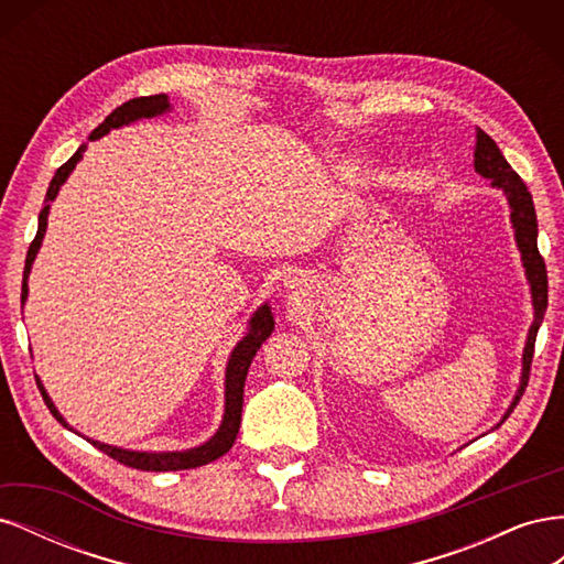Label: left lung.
Segmentation results:
<instances>
[{"instance_id": "8db88e82", "label": "left lung", "mask_w": 564, "mask_h": 564, "mask_svg": "<svg viewBox=\"0 0 564 564\" xmlns=\"http://www.w3.org/2000/svg\"><path fill=\"white\" fill-rule=\"evenodd\" d=\"M475 172L485 176V178H491V185L501 187V191L508 197L510 218H513V228H516V240H518V247L522 251V263H524V270H527L529 284H532V296H534L536 317H534L532 329H529V340H527V348H524V360H522L524 369H522V383H520V390H518V398L513 402V406H516L522 398L524 388H527L529 371H532L536 332H539L541 322H543L545 308H549V270H545V261H543V256L539 253V247H536L539 228H536V212H534L532 195H529L527 185L522 183L518 172H513V166L506 162L499 145L494 143L482 129L477 131ZM513 406H510V412H513Z\"/></svg>"}]
</instances>
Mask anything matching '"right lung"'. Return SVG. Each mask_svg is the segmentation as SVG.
I'll use <instances>...</instances> for the list:
<instances>
[{"instance_id": "1", "label": "right lung", "mask_w": 564, "mask_h": 564, "mask_svg": "<svg viewBox=\"0 0 564 564\" xmlns=\"http://www.w3.org/2000/svg\"><path fill=\"white\" fill-rule=\"evenodd\" d=\"M169 108V100L164 94H155V96H141V98H131L127 100V104H122L119 108H115L108 117L106 122H100L91 135L89 141L98 139V135L108 133L110 129H117L122 124H129L133 122V119H141V117H155L160 112H164ZM84 150H87V145H79L75 155L67 160L63 166H58L56 176L51 178L48 183V191H46V202H51L56 197L58 187L65 183V178L70 176V172L75 169V164L82 160ZM46 214H48V207H44L40 212V228H37V235L35 240L30 242V249H28V256H25V270H23V292H21V299L25 301V294H28V272H30V265L32 261H35V253L42 245V237H44V230H46ZM272 327H275V322H272V315H270V308L268 305H263V308L256 313L251 317V329L249 334L240 340V346H237L230 355V362H228V371H226V416H224V423H220L218 433L207 442V445H202L197 449H191V452H172V454H145V452H124V449H117V447H108V445H98V442L89 440L94 447H98L104 454H108L110 458L119 460V464H124L129 468H135V470H152V473H166V470H185V468H197V466H204L209 464V460L224 456L232 445H235V437H237V431H240V421H242V398H245V379H247V371H249V365L253 360L256 350L261 348L263 340L270 336ZM37 388L42 392V398L48 406V412L56 416V421H61L63 425H67L63 421V416L56 412L54 402L48 400L46 390L42 388L40 379H37Z\"/></svg>"}]
</instances>
